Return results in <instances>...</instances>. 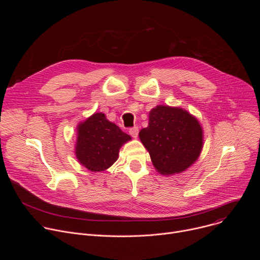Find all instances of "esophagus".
<instances>
[{
    "instance_id": "esophagus-1",
    "label": "esophagus",
    "mask_w": 260,
    "mask_h": 260,
    "mask_svg": "<svg viewBox=\"0 0 260 260\" xmlns=\"http://www.w3.org/2000/svg\"><path fill=\"white\" fill-rule=\"evenodd\" d=\"M128 133H129V135H131L133 138H137V137H138V134H139V127H138V126L131 127V128L128 129Z\"/></svg>"
}]
</instances>
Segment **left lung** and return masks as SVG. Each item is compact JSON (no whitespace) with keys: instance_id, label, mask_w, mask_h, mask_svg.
<instances>
[{"instance_id":"left-lung-1","label":"left lung","mask_w":260,"mask_h":260,"mask_svg":"<svg viewBox=\"0 0 260 260\" xmlns=\"http://www.w3.org/2000/svg\"><path fill=\"white\" fill-rule=\"evenodd\" d=\"M155 169L162 175L178 174L200 156L203 131L192 115L181 108L156 106L148 126L139 133Z\"/></svg>"}]
</instances>
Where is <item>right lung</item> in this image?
Segmentation results:
<instances>
[{"label":"right lung","instance_id":"add662e5","mask_svg":"<svg viewBox=\"0 0 260 260\" xmlns=\"http://www.w3.org/2000/svg\"><path fill=\"white\" fill-rule=\"evenodd\" d=\"M76 156L79 162L92 172H102L118 158L122 144L131 140L116 124L95 113L78 126Z\"/></svg>","mask_w":260,"mask_h":260}]
</instances>
